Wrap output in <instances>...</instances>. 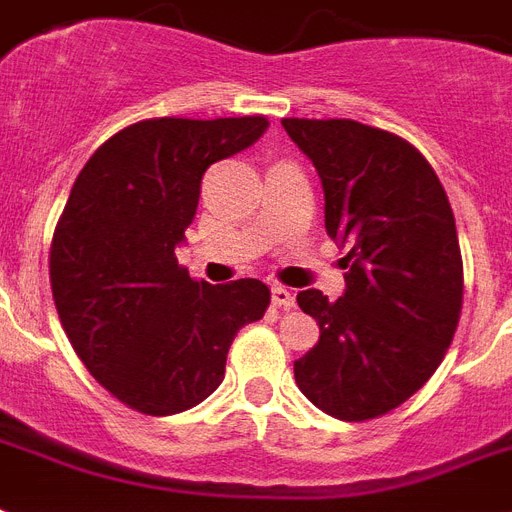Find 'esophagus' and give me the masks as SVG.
<instances>
[{
	"mask_svg": "<svg viewBox=\"0 0 512 512\" xmlns=\"http://www.w3.org/2000/svg\"><path fill=\"white\" fill-rule=\"evenodd\" d=\"M270 299L276 307H294V292L281 284L270 286Z\"/></svg>",
	"mask_w": 512,
	"mask_h": 512,
	"instance_id": "34e87169",
	"label": "esophagus"
}]
</instances>
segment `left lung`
Returning <instances> with one entry per match:
<instances>
[{
    "label": "left lung",
    "mask_w": 512,
    "mask_h": 512,
    "mask_svg": "<svg viewBox=\"0 0 512 512\" xmlns=\"http://www.w3.org/2000/svg\"><path fill=\"white\" fill-rule=\"evenodd\" d=\"M313 160L326 234L344 257V294H297L321 326L294 360L307 400L339 421H368L413 397L439 368L458 328L463 260L450 199L426 157L357 120L284 118Z\"/></svg>",
    "instance_id": "obj_1"
}]
</instances>
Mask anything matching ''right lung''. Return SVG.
Wrapping results in <instances>:
<instances>
[{"mask_svg":"<svg viewBox=\"0 0 512 512\" xmlns=\"http://www.w3.org/2000/svg\"><path fill=\"white\" fill-rule=\"evenodd\" d=\"M268 126L263 115L141 120L107 139L70 189L49 252L57 315L91 376L139 413L210 397L236 331L265 315L263 281H194L176 249L205 170Z\"/></svg>","mask_w":512,"mask_h":512,"instance_id":"obj_1","label":"right lung"}]
</instances>
